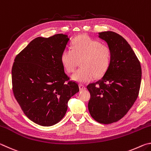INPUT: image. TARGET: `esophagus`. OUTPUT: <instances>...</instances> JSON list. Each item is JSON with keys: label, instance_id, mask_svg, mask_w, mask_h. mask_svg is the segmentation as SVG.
Listing matches in <instances>:
<instances>
[{"label": "esophagus", "instance_id": "34e87169", "mask_svg": "<svg viewBox=\"0 0 151 151\" xmlns=\"http://www.w3.org/2000/svg\"><path fill=\"white\" fill-rule=\"evenodd\" d=\"M78 86H79V89H80L81 91H83V90H85V89H86L85 86L83 85H81V84H79Z\"/></svg>", "mask_w": 151, "mask_h": 151}]
</instances>
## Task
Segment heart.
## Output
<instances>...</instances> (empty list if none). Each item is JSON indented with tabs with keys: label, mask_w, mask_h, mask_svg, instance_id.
<instances>
[{
	"label": "heart",
	"mask_w": 151,
	"mask_h": 151,
	"mask_svg": "<svg viewBox=\"0 0 151 151\" xmlns=\"http://www.w3.org/2000/svg\"><path fill=\"white\" fill-rule=\"evenodd\" d=\"M61 63L65 70L72 73L81 60V68L74 73L71 78L86 83L103 76L109 69L111 51L107 46L88 36H78L73 40L70 48H65L61 55Z\"/></svg>",
	"instance_id": "1"
}]
</instances>
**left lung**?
Masks as SVG:
<instances>
[{"label": "left lung", "mask_w": 151, "mask_h": 151, "mask_svg": "<svg viewBox=\"0 0 151 151\" xmlns=\"http://www.w3.org/2000/svg\"><path fill=\"white\" fill-rule=\"evenodd\" d=\"M111 51L109 69L101 80L86 86L91 99L88 108L99 123L111 124L126 114L139 95L141 66L133 50L122 36L112 31L99 32Z\"/></svg>", "instance_id": "1"}]
</instances>
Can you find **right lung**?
<instances>
[{
	"label": "right lung",
	"mask_w": 151,
	"mask_h": 151,
	"mask_svg": "<svg viewBox=\"0 0 151 151\" xmlns=\"http://www.w3.org/2000/svg\"><path fill=\"white\" fill-rule=\"evenodd\" d=\"M57 34L32 40L14 59L12 91L24 113L35 123L52 126L65 116L68 101L79 91L69 81L61 63V55L69 41Z\"/></svg>",
	"instance_id": "right-lung-1"
}]
</instances>
